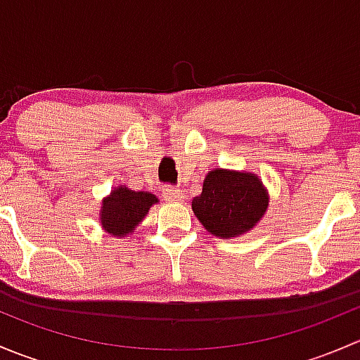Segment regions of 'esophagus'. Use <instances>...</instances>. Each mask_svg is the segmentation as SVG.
Returning a JSON list of instances; mask_svg holds the SVG:
<instances>
[{
  "label": "esophagus",
  "mask_w": 360,
  "mask_h": 360,
  "mask_svg": "<svg viewBox=\"0 0 360 360\" xmlns=\"http://www.w3.org/2000/svg\"><path fill=\"white\" fill-rule=\"evenodd\" d=\"M163 198H165L167 202H179L183 200V193H181V190H177V188H172V186H165L162 191Z\"/></svg>",
  "instance_id": "1"
}]
</instances>
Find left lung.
Segmentation results:
<instances>
[{
  "instance_id": "1",
  "label": "left lung",
  "mask_w": 360,
  "mask_h": 360,
  "mask_svg": "<svg viewBox=\"0 0 360 360\" xmlns=\"http://www.w3.org/2000/svg\"><path fill=\"white\" fill-rule=\"evenodd\" d=\"M268 191L256 174L214 169L203 179L202 193L191 209L209 233L238 237L252 230L268 207Z\"/></svg>"
}]
</instances>
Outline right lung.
Returning <instances> with one entry per match:
<instances>
[{
    "label": "right lung",
    "mask_w": 360,
    "mask_h": 360,
    "mask_svg": "<svg viewBox=\"0 0 360 360\" xmlns=\"http://www.w3.org/2000/svg\"><path fill=\"white\" fill-rule=\"evenodd\" d=\"M158 198L150 191H134L127 186H118L111 191L101 205V224L112 237H125L144 219L150 207Z\"/></svg>",
    "instance_id": "obj_1"
}]
</instances>
